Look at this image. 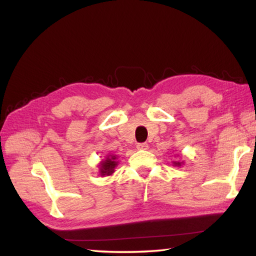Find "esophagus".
Returning <instances> with one entry per match:
<instances>
[{
	"instance_id": "esophagus-1",
	"label": "esophagus",
	"mask_w": 256,
	"mask_h": 256,
	"mask_svg": "<svg viewBox=\"0 0 256 256\" xmlns=\"http://www.w3.org/2000/svg\"><path fill=\"white\" fill-rule=\"evenodd\" d=\"M136 148L140 150H146L148 148V143H140L136 145Z\"/></svg>"
}]
</instances>
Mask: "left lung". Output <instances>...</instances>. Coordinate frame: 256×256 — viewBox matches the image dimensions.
<instances>
[{
  "label": "left lung",
  "mask_w": 256,
  "mask_h": 256,
  "mask_svg": "<svg viewBox=\"0 0 256 256\" xmlns=\"http://www.w3.org/2000/svg\"><path fill=\"white\" fill-rule=\"evenodd\" d=\"M177 156H178V155H177ZM172 165H174V166L180 167L182 165H184V162H172Z\"/></svg>",
  "instance_id": "8db88e82"
}]
</instances>
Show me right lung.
<instances>
[{
    "mask_svg": "<svg viewBox=\"0 0 256 256\" xmlns=\"http://www.w3.org/2000/svg\"><path fill=\"white\" fill-rule=\"evenodd\" d=\"M118 165V155H106L104 160H102L98 167H99V175L104 177V176H110L116 172V167Z\"/></svg>",
    "mask_w": 256,
    "mask_h": 256,
    "instance_id": "right-lung-1",
    "label": "right lung"
}]
</instances>
